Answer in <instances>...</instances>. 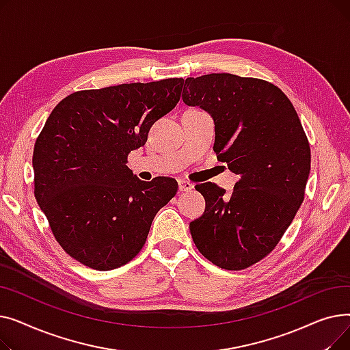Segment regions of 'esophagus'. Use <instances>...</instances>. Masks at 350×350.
Wrapping results in <instances>:
<instances>
[{"label":"esophagus","instance_id":"34e87169","mask_svg":"<svg viewBox=\"0 0 350 350\" xmlns=\"http://www.w3.org/2000/svg\"><path fill=\"white\" fill-rule=\"evenodd\" d=\"M193 189H194V186L191 185L190 181L178 180V190H180V191H191Z\"/></svg>","mask_w":350,"mask_h":350}]
</instances>
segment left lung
<instances>
[{"instance_id":"left-lung-1","label":"left lung","mask_w":350,"mask_h":350,"mask_svg":"<svg viewBox=\"0 0 350 350\" xmlns=\"http://www.w3.org/2000/svg\"><path fill=\"white\" fill-rule=\"evenodd\" d=\"M214 120V152L240 174L230 196L213 183L196 189L206 210L190 223L193 241L224 269H244L267 256L299 210L310 149L297 110L275 85L231 73L187 78L181 95Z\"/></svg>"}]
</instances>
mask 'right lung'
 Returning <instances> with one entry per match:
<instances>
[{
  "label": "right lung",
  "instance_id": "add662e5",
  "mask_svg": "<svg viewBox=\"0 0 350 350\" xmlns=\"http://www.w3.org/2000/svg\"><path fill=\"white\" fill-rule=\"evenodd\" d=\"M183 83L81 90L49 115L33 147L35 198L55 240L83 265L109 271L133 260L154 215L176 196V180L143 181L126 163L178 103Z\"/></svg>",
  "mask_w": 350,
  "mask_h": 350
}]
</instances>
